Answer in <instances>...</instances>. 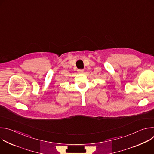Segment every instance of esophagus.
<instances>
[{"label":"esophagus","mask_w":154,"mask_h":154,"mask_svg":"<svg viewBox=\"0 0 154 154\" xmlns=\"http://www.w3.org/2000/svg\"><path fill=\"white\" fill-rule=\"evenodd\" d=\"M78 72L79 74H83V73H84V70L83 69H79Z\"/></svg>","instance_id":"esophagus-1"}]
</instances>
